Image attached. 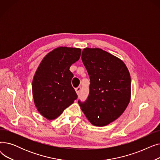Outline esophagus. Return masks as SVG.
<instances>
[{
  "label": "esophagus",
  "mask_w": 160,
  "mask_h": 160,
  "mask_svg": "<svg viewBox=\"0 0 160 160\" xmlns=\"http://www.w3.org/2000/svg\"><path fill=\"white\" fill-rule=\"evenodd\" d=\"M75 91H76V93H77V94L78 95H80V91H81V88L80 87H78L75 89Z\"/></svg>",
  "instance_id": "1"
}]
</instances>
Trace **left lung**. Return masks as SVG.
<instances>
[{"instance_id": "1", "label": "left lung", "mask_w": 160, "mask_h": 160, "mask_svg": "<svg viewBox=\"0 0 160 160\" xmlns=\"http://www.w3.org/2000/svg\"><path fill=\"white\" fill-rule=\"evenodd\" d=\"M82 60L90 86L87 100H78L79 105L92 124L104 127L119 118L130 102V72L121 60L101 48H84Z\"/></svg>"}]
</instances>
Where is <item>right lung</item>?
I'll list each match as a JSON object with an SVG mask.
<instances>
[{"label": "right lung", "mask_w": 160, "mask_h": 160, "mask_svg": "<svg viewBox=\"0 0 160 160\" xmlns=\"http://www.w3.org/2000/svg\"><path fill=\"white\" fill-rule=\"evenodd\" d=\"M80 55V48L60 47L40 63L32 81V94L38 112L46 119H55L77 98L69 68Z\"/></svg>", "instance_id": "obj_1"}]
</instances>
